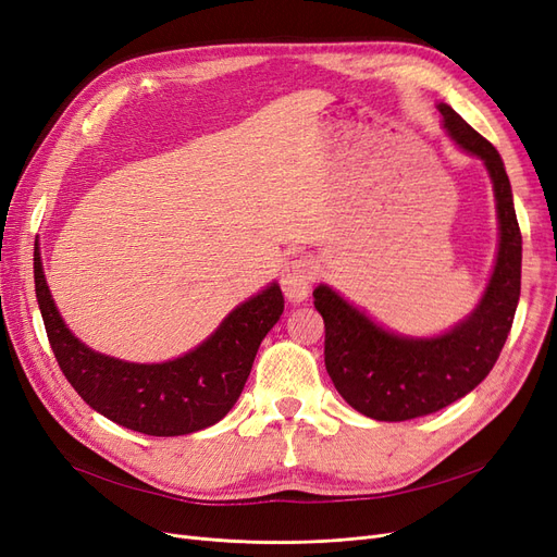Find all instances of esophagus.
<instances>
[{
	"label": "esophagus",
	"mask_w": 557,
	"mask_h": 557,
	"mask_svg": "<svg viewBox=\"0 0 557 557\" xmlns=\"http://www.w3.org/2000/svg\"><path fill=\"white\" fill-rule=\"evenodd\" d=\"M313 278H315L313 260H309V258L293 260L288 267L283 269V278H281L285 297H288L290 301H295V305H299V301H305L309 297Z\"/></svg>",
	"instance_id": "esophagus-1"
}]
</instances>
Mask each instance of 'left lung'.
Returning a JSON list of instances; mask_svg holds the SVG:
<instances>
[{"label": "left lung", "instance_id": "8db88e82", "mask_svg": "<svg viewBox=\"0 0 557 557\" xmlns=\"http://www.w3.org/2000/svg\"><path fill=\"white\" fill-rule=\"evenodd\" d=\"M440 113L450 139L483 160L497 199V262L474 313L442 336L413 339L379 327L327 285L313 290L334 387L352 409L387 423L434 413L474 391L499 358L520 297L522 237L504 162L448 104H440Z\"/></svg>", "mask_w": 557, "mask_h": 557}]
</instances>
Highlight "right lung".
Listing matches in <instances>:
<instances>
[{
    "label": "right lung",
    "mask_w": 557,
    "mask_h": 557,
    "mask_svg": "<svg viewBox=\"0 0 557 557\" xmlns=\"http://www.w3.org/2000/svg\"><path fill=\"white\" fill-rule=\"evenodd\" d=\"M37 301L50 348L83 401L113 423L150 436H178L215 425L239 399L267 332L283 313L278 283L234 309L205 344L185 356L137 364L95 352L64 325L35 252Z\"/></svg>",
    "instance_id": "right-lung-1"
}]
</instances>
